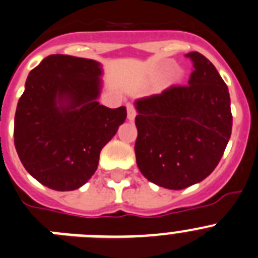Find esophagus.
Listing matches in <instances>:
<instances>
[{
    "instance_id": "esophagus-1",
    "label": "esophagus",
    "mask_w": 258,
    "mask_h": 258,
    "mask_svg": "<svg viewBox=\"0 0 258 258\" xmlns=\"http://www.w3.org/2000/svg\"><path fill=\"white\" fill-rule=\"evenodd\" d=\"M126 110H127V119L129 120H134L136 117L137 111H136V107H134L133 104H126Z\"/></svg>"
}]
</instances>
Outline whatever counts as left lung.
Returning a JSON list of instances; mask_svg holds the SVG:
<instances>
[{"label":"left lung","mask_w":258,"mask_h":258,"mask_svg":"<svg viewBox=\"0 0 258 258\" xmlns=\"http://www.w3.org/2000/svg\"><path fill=\"white\" fill-rule=\"evenodd\" d=\"M186 57L194 71L188 85L138 99L136 158L144 177L170 190H182L214 171L232 133L228 87L208 58Z\"/></svg>","instance_id":"left-lung-1"}]
</instances>
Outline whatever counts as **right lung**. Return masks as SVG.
Returning a JSON list of instances; mask_svg holds the SVG:
<instances>
[{
    "instance_id": "1",
    "label": "right lung",
    "mask_w": 258,
    "mask_h": 258,
    "mask_svg": "<svg viewBox=\"0 0 258 258\" xmlns=\"http://www.w3.org/2000/svg\"><path fill=\"white\" fill-rule=\"evenodd\" d=\"M101 64L53 54L28 76L15 114L14 141L25 170L41 185L71 191L97 170L100 152L126 109L100 105Z\"/></svg>"
}]
</instances>
